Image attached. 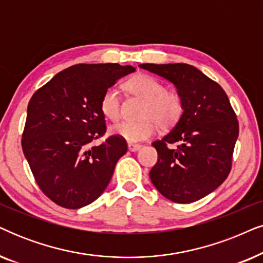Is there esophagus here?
Listing matches in <instances>:
<instances>
[{
  "instance_id": "obj_1",
  "label": "esophagus",
  "mask_w": 263,
  "mask_h": 263,
  "mask_svg": "<svg viewBox=\"0 0 263 263\" xmlns=\"http://www.w3.org/2000/svg\"><path fill=\"white\" fill-rule=\"evenodd\" d=\"M141 148V146L140 145H135V144H128V149L130 152H136L139 151V149Z\"/></svg>"
}]
</instances>
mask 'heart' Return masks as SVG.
<instances>
[{
    "label": "heart",
    "mask_w": 263,
    "mask_h": 263,
    "mask_svg": "<svg viewBox=\"0 0 263 263\" xmlns=\"http://www.w3.org/2000/svg\"><path fill=\"white\" fill-rule=\"evenodd\" d=\"M125 88L132 94L144 100L138 122L123 121L112 125L111 133L125 141H145L156 134L157 124L166 130L177 123L182 115L183 104L179 94L166 90L164 84L147 73H139L125 82ZM100 110L105 117L117 121L121 117V98L115 87L107 88L100 100Z\"/></svg>",
    "instance_id": "obj_1"
}]
</instances>
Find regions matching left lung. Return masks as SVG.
I'll use <instances>...</instances> for the list:
<instances>
[{
    "label": "left lung",
    "mask_w": 263,
    "mask_h": 263,
    "mask_svg": "<svg viewBox=\"0 0 263 263\" xmlns=\"http://www.w3.org/2000/svg\"><path fill=\"white\" fill-rule=\"evenodd\" d=\"M175 86L183 112L162 140L152 142L158 161L151 181L174 203H192L213 192L227 179L239 134L237 116L216 82L189 64H141ZM176 143V149L168 144Z\"/></svg>",
    "instance_id": "obj_1"
}]
</instances>
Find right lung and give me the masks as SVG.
Wrapping results in <instances>:
<instances>
[{"label":"right lung","mask_w":263,"mask_h":263,"mask_svg":"<svg viewBox=\"0 0 263 263\" xmlns=\"http://www.w3.org/2000/svg\"><path fill=\"white\" fill-rule=\"evenodd\" d=\"M134 71L130 65H73L32 95L23 152L41 191L58 205L80 209L107 187L128 147L117 135L93 144L106 132L100 100L107 88Z\"/></svg>","instance_id":"add662e5"}]
</instances>
